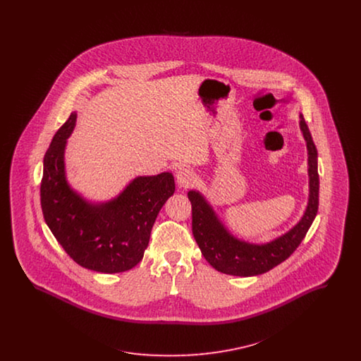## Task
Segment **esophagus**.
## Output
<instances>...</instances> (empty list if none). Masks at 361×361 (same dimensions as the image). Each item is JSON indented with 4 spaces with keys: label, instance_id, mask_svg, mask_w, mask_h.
<instances>
[{
    "label": "esophagus",
    "instance_id": "1",
    "mask_svg": "<svg viewBox=\"0 0 361 361\" xmlns=\"http://www.w3.org/2000/svg\"><path fill=\"white\" fill-rule=\"evenodd\" d=\"M176 180L180 188H188L195 183V174L189 168L183 166L176 172Z\"/></svg>",
    "mask_w": 361,
    "mask_h": 361
}]
</instances>
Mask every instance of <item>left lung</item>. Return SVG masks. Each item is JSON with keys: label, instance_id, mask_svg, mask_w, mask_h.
<instances>
[{"label": "left lung", "instance_id": "1", "mask_svg": "<svg viewBox=\"0 0 361 361\" xmlns=\"http://www.w3.org/2000/svg\"><path fill=\"white\" fill-rule=\"evenodd\" d=\"M300 131L307 146L309 202L300 221L283 235L267 243H250L233 235L199 190H189L192 204V233L208 264L226 275H262L286 261L306 237L318 212L319 176L318 152L309 127L300 115Z\"/></svg>", "mask_w": 361, "mask_h": 361}]
</instances>
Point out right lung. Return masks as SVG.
<instances>
[{"label": "right lung", "mask_w": 361, "mask_h": 361, "mask_svg": "<svg viewBox=\"0 0 361 361\" xmlns=\"http://www.w3.org/2000/svg\"><path fill=\"white\" fill-rule=\"evenodd\" d=\"M77 121L73 112L56 131L43 159L40 203L44 221L78 265L102 274H119L143 258L159 209L174 193L172 173L137 176L121 193L92 203L70 187L65 149Z\"/></svg>", "instance_id": "add662e5"}]
</instances>
